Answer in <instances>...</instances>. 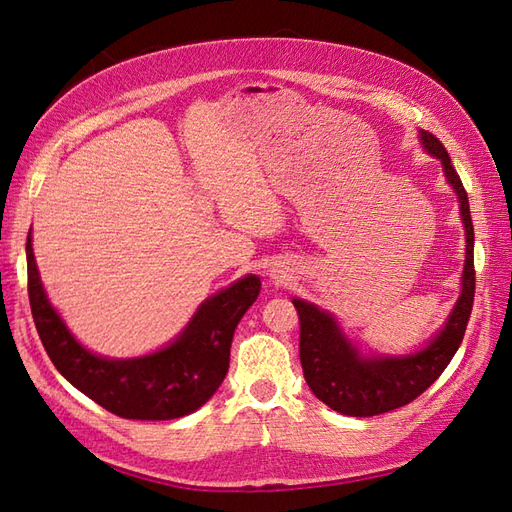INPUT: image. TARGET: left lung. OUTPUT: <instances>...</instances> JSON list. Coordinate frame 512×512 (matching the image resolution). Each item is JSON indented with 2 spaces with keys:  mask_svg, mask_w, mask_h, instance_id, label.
Wrapping results in <instances>:
<instances>
[{
  "mask_svg": "<svg viewBox=\"0 0 512 512\" xmlns=\"http://www.w3.org/2000/svg\"><path fill=\"white\" fill-rule=\"evenodd\" d=\"M421 141L429 153L440 158L444 175L455 188L461 203V218L466 224V269H463L461 297L448 318L446 327L433 342L412 356L401 359H363L346 337L339 333L335 320L320 312L312 303L294 299L301 335L299 356L303 376L314 395L329 408L348 416H376L408 406L440 378L451 363L466 335L474 305V226L470 215L468 192L451 164V156L442 141L431 132H421Z\"/></svg>",
  "mask_w": 512,
  "mask_h": 512,
  "instance_id": "obj_1",
  "label": "left lung"
}]
</instances>
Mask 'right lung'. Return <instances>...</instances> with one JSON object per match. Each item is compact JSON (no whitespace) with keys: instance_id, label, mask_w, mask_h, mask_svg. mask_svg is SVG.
I'll return each instance as SVG.
<instances>
[{"instance_id":"right-lung-1","label":"right lung","mask_w":512,"mask_h":512,"mask_svg":"<svg viewBox=\"0 0 512 512\" xmlns=\"http://www.w3.org/2000/svg\"><path fill=\"white\" fill-rule=\"evenodd\" d=\"M27 292L40 342L49 359L76 389L98 406L132 421H170L198 410L218 391L230 365L232 335L260 294L247 275L200 305L177 342L132 361H111L87 352L55 314L42 290L27 237Z\"/></svg>"}]
</instances>
